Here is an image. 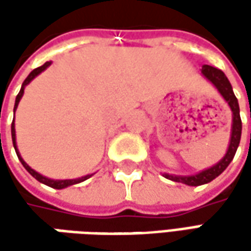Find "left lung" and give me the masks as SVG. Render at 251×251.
<instances>
[{
  "label": "left lung",
  "mask_w": 251,
  "mask_h": 251,
  "mask_svg": "<svg viewBox=\"0 0 251 251\" xmlns=\"http://www.w3.org/2000/svg\"><path fill=\"white\" fill-rule=\"evenodd\" d=\"M201 74L217 88L218 92L222 95V98L229 104V107L232 110V134H230V141H229V147H227L226 153H225V156L222 159L218 162L217 165L205 169V170L200 172L197 175H193V176H176V175H168V173L163 175L169 180L183 183V184H187V186L207 184L209 181H212L215 177H218L229 166V163L233 159V156H235V153H236L237 151V147H239V142H240V137H242V120H240L239 103H237L236 96L233 93L232 85H230L229 79L226 78V75L222 73L221 70H218L215 67H211V65H202Z\"/></svg>",
  "instance_id": "8db88e82"
}]
</instances>
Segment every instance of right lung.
Returning <instances> with one entry per match:
<instances>
[{"mask_svg": "<svg viewBox=\"0 0 251 251\" xmlns=\"http://www.w3.org/2000/svg\"><path fill=\"white\" fill-rule=\"evenodd\" d=\"M51 64V61H47V63H44L42 67H37V68H34L32 73L27 75V78L25 79L24 83H22V88H21V91L18 93V96H16V99H15V107H14V111L16 110V107H18V104H19V100L22 99V96H24V92H25V86L27 85V83L30 82L33 78H36L37 75L40 73H43L44 70L49 67ZM11 134H12V142H14V148L16 151V155H18V158L19 160L22 162V165H24V168L33 176L36 180H39L40 183H43L46 186H49V187H53V188H57V190H61V188H65L68 187V186H73V184H76V183H81L83 180H86V178H89L92 175H86V176H83V177H79V178H73V180H53V178H49V177H44L42 176L40 173H37L36 170L30 168L24 159H22V156L19 155V151L16 148V134H15V117H14V121H12V126H11Z\"/></svg>", "mask_w": 251, "mask_h": 251, "instance_id": "obj_1", "label": "right lung"}]
</instances>
